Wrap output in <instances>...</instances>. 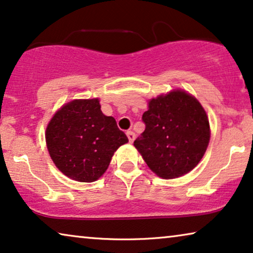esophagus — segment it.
Instances as JSON below:
<instances>
[{
  "instance_id": "1",
  "label": "esophagus",
  "mask_w": 253,
  "mask_h": 253,
  "mask_svg": "<svg viewBox=\"0 0 253 253\" xmlns=\"http://www.w3.org/2000/svg\"><path fill=\"white\" fill-rule=\"evenodd\" d=\"M126 135H127V137H128V141H129L130 143H133L134 140H135V133H134V131L128 130V131H126Z\"/></svg>"
}]
</instances>
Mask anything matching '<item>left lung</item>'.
Instances as JSON below:
<instances>
[{
	"mask_svg": "<svg viewBox=\"0 0 253 253\" xmlns=\"http://www.w3.org/2000/svg\"><path fill=\"white\" fill-rule=\"evenodd\" d=\"M145 129L134 141L144 162L163 179L182 176L197 166L210 142L205 110L184 90L159 95L142 116Z\"/></svg>",
	"mask_w": 253,
	"mask_h": 253,
	"instance_id": "8db88e82",
	"label": "left lung"
}]
</instances>
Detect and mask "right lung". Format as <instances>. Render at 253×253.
Returning <instances> with one entry per match:
<instances>
[{"label": "right lung", "instance_id": "add662e5", "mask_svg": "<svg viewBox=\"0 0 253 253\" xmlns=\"http://www.w3.org/2000/svg\"><path fill=\"white\" fill-rule=\"evenodd\" d=\"M45 142L60 172L79 182H94L128 138L113 117L103 115L99 99L91 98L63 105L48 124Z\"/></svg>", "mask_w": 253, "mask_h": 253}]
</instances>
